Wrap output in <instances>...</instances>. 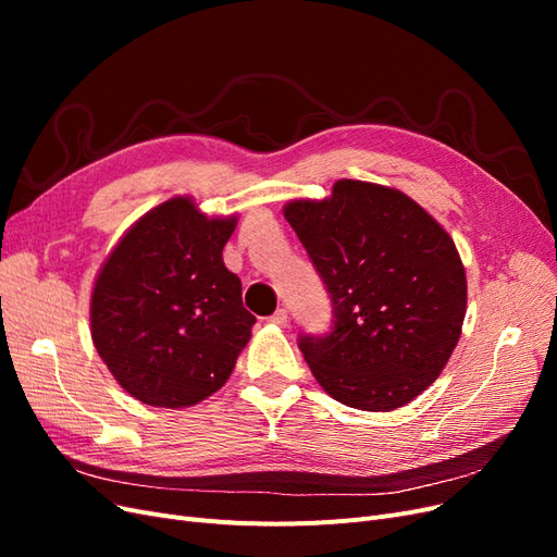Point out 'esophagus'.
<instances>
[{"label": "esophagus", "mask_w": 557, "mask_h": 557, "mask_svg": "<svg viewBox=\"0 0 557 557\" xmlns=\"http://www.w3.org/2000/svg\"><path fill=\"white\" fill-rule=\"evenodd\" d=\"M288 311H285V309H278L276 313H272V315H269V323H274V325H278V327H285V325H288Z\"/></svg>", "instance_id": "34e87169"}]
</instances>
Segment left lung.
<instances>
[{"instance_id": "1", "label": "left lung", "mask_w": 557, "mask_h": 557, "mask_svg": "<svg viewBox=\"0 0 557 557\" xmlns=\"http://www.w3.org/2000/svg\"><path fill=\"white\" fill-rule=\"evenodd\" d=\"M283 215L332 299V332L299 336L315 381L352 409L409 404L462 332L467 276L448 232L404 193L350 178L320 201H288Z\"/></svg>"}]
</instances>
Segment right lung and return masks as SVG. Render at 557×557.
Wrapping results in <instances>:
<instances>
[{"label": "right lung", "mask_w": 557, "mask_h": 557, "mask_svg": "<svg viewBox=\"0 0 557 557\" xmlns=\"http://www.w3.org/2000/svg\"><path fill=\"white\" fill-rule=\"evenodd\" d=\"M237 215L207 218L190 197L150 209L102 264L92 344L113 379L150 407L181 409L230 379L256 315L223 262Z\"/></svg>", "instance_id": "add662e5"}]
</instances>
